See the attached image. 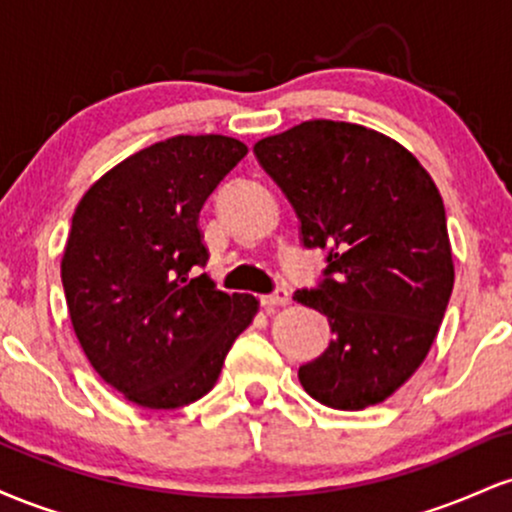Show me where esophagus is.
<instances>
[{"label":"esophagus","instance_id":"1","mask_svg":"<svg viewBox=\"0 0 512 512\" xmlns=\"http://www.w3.org/2000/svg\"><path fill=\"white\" fill-rule=\"evenodd\" d=\"M260 301H262L264 308H272V305H289L291 296H289V291H286V289H276L274 293H269V296H262Z\"/></svg>","mask_w":512,"mask_h":512}]
</instances>
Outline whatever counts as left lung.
Returning a JSON list of instances; mask_svg holds the SVG:
<instances>
[{
  "label": "left lung",
  "mask_w": 512,
  "mask_h": 512,
  "mask_svg": "<svg viewBox=\"0 0 512 512\" xmlns=\"http://www.w3.org/2000/svg\"><path fill=\"white\" fill-rule=\"evenodd\" d=\"M301 221L327 250L325 279L296 301L327 317L330 346L298 368L332 409L385 402L424 363L448 308L455 267L436 182L395 139L363 125L308 120L255 144Z\"/></svg>",
  "instance_id": "obj_1"
}]
</instances>
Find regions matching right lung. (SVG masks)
<instances>
[{
    "mask_svg": "<svg viewBox=\"0 0 512 512\" xmlns=\"http://www.w3.org/2000/svg\"><path fill=\"white\" fill-rule=\"evenodd\" d=\"M248 154L223 134H180L93 182L72 216L62 286L93 370L144 409L197 402L257 313L250 293L219 291L204 267L199 211Z\"/></svg>",
    "mask_w": 512,
    "mask_h": 512,
    "instance_id": "right-lung-1",
    "label": "right lung"
}]
</instances>
